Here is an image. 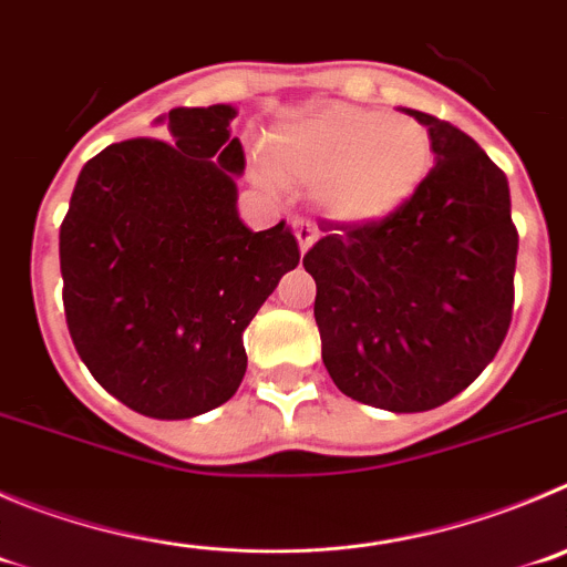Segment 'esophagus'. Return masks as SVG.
Returning <instances> with one entry per match:
<instances>
[{
    "label": "esophagus",
    "instance_id": "1",
    "mask_svg": "<svg viewBox=\"0 0 567 567\" xmlns=\"http://www.w3.org/2000/svg\"><path fill=\"white\" fill-rule=\"evenodd\" d=\"M293 235L296 240H299L301 254L308 251V248L319 240V229H316V224H310V220H299V224H293Z\"/></svg>",
    "mask_w": 567,
    "mask_h": 567
}]
</instances>
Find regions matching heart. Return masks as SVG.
Masks as SVG:
<instances>
[{"label":"heart","instance_id":"1","mask_svg":"<svg viewBox=\"0 0 567 567\" xmlns=\"http://www.w3.org/2000/svg\"><path fill=\"white\" fill-rule=\"evenodd\" d=\"M433 167V140L414 116L330 103L274 131L259 182L316 189L338 224H380L403 209Z\"/></svg>","mask_w":567,"mask_h":567}]
</instances>
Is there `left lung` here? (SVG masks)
<instances>
[{
	"label": "left lung",
	"instance_id": "left-lung-1",
	"mask_svg": "<svg viewBox=\"0 0 567 567\" xmlns=\"http://www.w3.org/2000/svg\"><path fill=\"white\" fill-rule=\"evenodd\" d=\"M405 114L433 140L420 193L305 254L332 383L394 414L444 405L484 372L509 330L517 259L504 173L456 125Z\"/></svg>",
	"mask_w": 567,
	"mask_h": 567
}]
</instances>
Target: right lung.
Instances as JSON below:
<instances>
[{
	"instance_id": "obj_1",
	"label": "right lung",
	"mask_w": 567,
	"mask_h": 567,
	"mask_svg": "<svg viewBox=\"0 0 567 567\" xmlns=\"http://www.w3.org/2000/svg\"><path fill=\"white\" fill-rule=\"evenodd\" d=\"M229 103L158 116L164 140L109 145L83 164L61 224L63 310L78 355L136 414L189 420L246 374L243 330L299 266L282 224L237 212L246 156Z\"/></svg>"
}]
</instances>
